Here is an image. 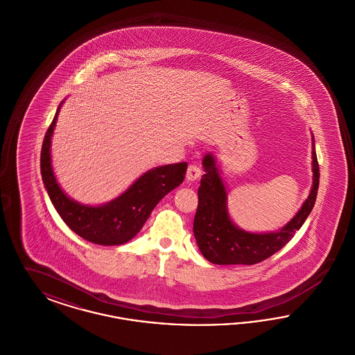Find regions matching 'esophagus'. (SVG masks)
Segmentation results:
<instances>
[{
    "mask_svg": "<svg viewBox=\"0 0 355 355\" xmlns=\"http://www.w3.org/2000/svg\"><path fill=\"white\" fill-rule=\"evenodd\" d=\"M201 177V169L197 165H189L187 171H186V180L189 182H193Z\"/></svg>",
    "mask_w": 355,
    "mask_h": 355,
    "instance_id": "1",
    "label": "esophagus"
}]
</instances>
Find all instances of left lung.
I'll return each instance as SVG.
<instances>
[{"label": "left lung", "instance_id": "8db88e82", "mask_svg": "<svg viewBox=\"0 0 355 355\" xmlns=\"http://www.w3.org/2000/svg\"><path fill=\"white\" fill-rule=\"evenodd\" d=\"M205 174L198 187L193 232L203 257L217 265H254L281 250L311 213L320 186V165L313 137V187L297 216L279 232L254 234L238 229L229 218L226 190L211 154L203 158Z\"/></svg>", "mask_w": 355, "mask_h": 355}]
</instances>
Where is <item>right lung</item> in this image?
I'll return each instance as SVG.
<instances>
[{"label": "right lung", "mask_w": 355, "mask_h": 355, "mask_svg": "<svg viewBox=\"0 0 355 355\" xmlns=\"http://www.w3.org/2000/svg\"><path fill=\"white\" fill-rule=\"evenodd\" d=\"M58 110L41 149V174L51 203L69 227L89 242L113 246L130 241L142 229L157 203L184 182L187 164L180 162L149 170L119 198L103 206L93 207L74 202L61 190L51 169V138Z\"/></svg>", "instance_id": "obj_1"}]
</instances>
